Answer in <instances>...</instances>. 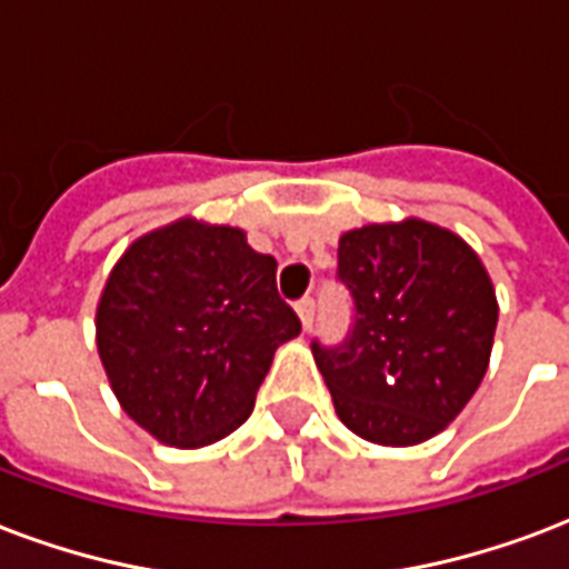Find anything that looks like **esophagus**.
Instances as JSON below:
<instances>
[{"label":"esophagus","mask_w":569,"mask_h":569,"mask_svg":"<svg viewBox=\"0 0 569 569\" xmlns=\"http://www.w3.org/2000/svg\"><path fill=\"white\" fill-rule=\"evenodd\" d=\"M295 310H298V319H301V325L310 331V325H313L316 319V301L313 298H301V301L295 303Z\"/></svg>","instance_id":"obj_1"}]
</instances>
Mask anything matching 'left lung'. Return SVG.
<instances>
[{
    "label": "left lung",
    "mask_w": 569,
    "mask_h": 569,
    "mask_svg": "<svg viewBox=\"0 0 569 569\" xmlns=\"http://www.w3.org/2000/svg\"><path fill=\"white\" fill-rule=\"evenodd\" d=\"M337 280L352 295L346 340H313L333 409L355 436L409 448L466 409L487 376L498 303L459 236L423 220L346 232Z\"/></svg>",
    "instance_id": "left-lung-1"
}]
</instances>
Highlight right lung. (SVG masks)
<instances>
[{
  "label": "right lung",
  "mask_w": 569,
  "mask_h": 569,
  "mask_svg": "<svg viewBox=\"0 0 569 569\" xmlns=\"http://www.w3.org/2000/svg\"><path fill=\"white\" fill-rule=\"evenodd\" d=\"M298 333L274 256L197 220L133 241L98 303V352L121 409L172 448L241 427L274 349Z\"/></svg>",
  "instance_id": "obj_1"
}]
</instances>
